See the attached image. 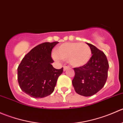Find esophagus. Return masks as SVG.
Listing matches in <instances>:
<instances>
[{
	"label": "esophagus",
	"instance_id": "34e87169",
	"mask_svg": "<svg viewBox=\"0 0 123 123\" xmlns=\"http://www.w3.org/2000/svg\"><path fill=\"white\" fill-rule=\"evenodd\" d=\"M69 68V67H64V71H66L67 69H68Z\"/></svg>",
	"mask_w": 123,
	"mask_h": 123
}]
</instances>
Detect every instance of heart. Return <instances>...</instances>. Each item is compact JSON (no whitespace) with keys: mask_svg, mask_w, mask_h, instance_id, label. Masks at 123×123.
Segmentation results:
<instances>
[{"mask_svg":"<svg viewBox=\"0 0 123 123\" xmlns=\"http://www.w3.org/2000/svg\"><path fill=\"white\" fill-rule=\"evenodd\" d=\"M53 58L55 61L67 60L73 67L86 65L92 57V50L87 44L79 42L65 43L55 48Z\"/></svg>","mask_w":123,"mask_h":123,"instance_id":"1","label":"heart"}]
</instances>
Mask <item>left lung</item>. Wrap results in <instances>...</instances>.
<instances>
[{"label":"left lung","mask_w":123,"mask_h":123,"mask_svg":"<svg viewBox=\"0 0 123 123\" xmlns=\"http://www.w3.org/2000/svg\"><path fill=\"white\" fill-rule=\"evenodd\" d=\"M86 43L91 49L92 56L85 66L74 68L75 76L72 83L78 94L90 96L96 94L105 85L109 64L104 52L93 44Z\"/></svg>","instance_id":"left-lung-1"}]
</instances>
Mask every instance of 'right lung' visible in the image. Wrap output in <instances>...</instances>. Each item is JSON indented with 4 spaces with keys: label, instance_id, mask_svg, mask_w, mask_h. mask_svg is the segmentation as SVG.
Returning a JSON list of instances; mask_svg holds the SVG:
<instances>
[{
    "label": "right lung",
    "instance_id": "obj_1",
    "mask_svg": "<svg viewBox=\"0 0 123 123\" xmlns=\"http://www.w3.org/2000/svg\"><path fill=\"white\" fill-rule=\"evenodd\" d=\"M59 42H45L28 53L18 68V81L21 89L31 97L42 98L54 91L63 68H54L52 50Z\"/></svg>",
    "mask_w": 123,
    "mask_h": 123
}]
</instances>
